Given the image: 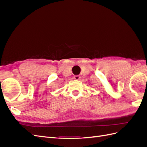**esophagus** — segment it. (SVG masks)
Instances as JSON below:
<instances>
[{
  "instance_id": "34e87169",
  "label": "esophagus",
  "mask_w": 147,
  "mask_h": 147,
  "mask_svg": "<svg viewBox=\"0 0 147 147\" xmlns=\"http://www.w3.org/2000/svg\"><path fill=\"white\" fill-rule=\"evenodd\" d=\"M80 76H79V75H75V76H74V79L76 80H79L80 79Z\"/></svg>"
}]
</instances>
